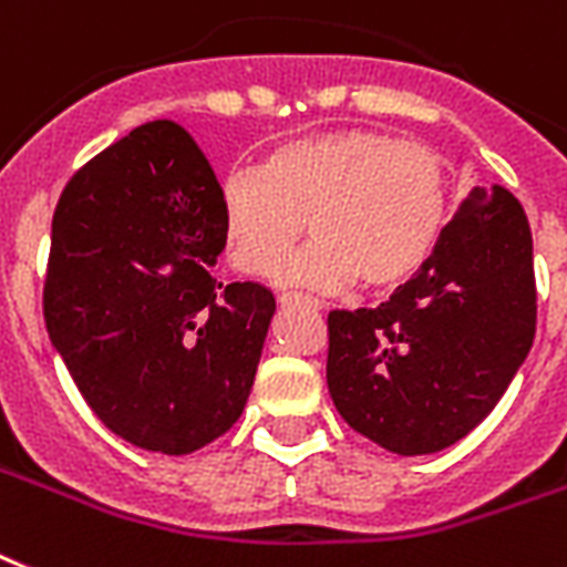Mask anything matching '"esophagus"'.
Masks as SVG:
<instances>
[{
	"label": "esophagus",
	"mask_w": 567,
	"mask_h": 567,
	"mask_svg": "<svg viewBox=\"0 0 567 567\" xmlns=\"http://www.w3.org/2000/svg\"><path fill=\"white\" fill-rule=\"evenodd\" d=\"M280 305L284 307H307V310H321V305L319 301H316V298H310V296H301V292H284V296L278 298Z\"/></svg>",
	"instance_id": "34e87169"
}]
</instances>
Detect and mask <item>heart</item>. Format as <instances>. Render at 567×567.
Returning <instances> with one entry per match:
<instances>
[{
	"mask_svg": "<svg viewBox=\"0 0 567 567\" xmlns=\"http://www.w3.org/2000/svg\"><path fill=\"white\" fill-rule=\"evenodd\" d=\"M451 219L445 161L374 128H342L269 148L257 169L219 184L221 246L248 278H271L303 236L313 243L278 278L339 292H386L436 255Z\"/></svg>",
	"mask_w": 567,
	"mask_h": 567,
	"instance_id": "obj_1",
	"label": "heart"
}]
</instances>
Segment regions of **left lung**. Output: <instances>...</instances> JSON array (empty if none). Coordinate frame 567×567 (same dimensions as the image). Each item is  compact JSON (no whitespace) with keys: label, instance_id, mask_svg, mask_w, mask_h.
Here are the masks:
<instances>
[{"label":"left lung","instance_id":"8db88e82","mask_svg":"<svg viewBox=\"0 0 567 567\" xmlns=\"http://www.w3.org/2000/svg\"><path fill=\"white\" fill-rule=\"evenodd\" d=\"M339 415L392 454L451 447L504 398L536 337L533 237L501 184L471 187L430 262L386 305L328 316Z\"/></svg>","mask_w":567,"mask_h":567}]
</instances>
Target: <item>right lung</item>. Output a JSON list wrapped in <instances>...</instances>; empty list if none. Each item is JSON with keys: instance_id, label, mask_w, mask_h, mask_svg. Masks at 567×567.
<instances>
[{"instance_id": "right-lung-1", "label": "right lung", "mask_w": 567, "mask_h": 567, "mask_svg": "<svg viewBox=\"0 0 567 567\" xmlns=\"http://www.w3.org/2000/svg\"><path fill=\"white\" fill-rule=\"evenodd\" d=\"M221 248L219 181L178 122L140 125L63 187L49 339L90 410L131 445L193 454L246 410L275 296L213 278Z\"/></svg>"}]
</instances>
